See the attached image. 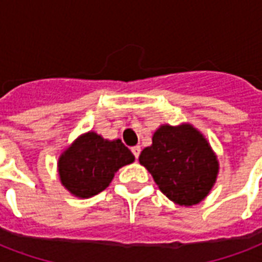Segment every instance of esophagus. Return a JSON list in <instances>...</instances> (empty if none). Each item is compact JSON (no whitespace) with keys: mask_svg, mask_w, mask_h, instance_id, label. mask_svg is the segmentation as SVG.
Segmentation results:
<instances>
[{"mask_svg":"<svg viewBox=\"0 0 262 262\" xmlns=\"http://www.w3.org/2000/svg\"><path fill=\"white\" fill-rule=\"evenodd\" d=\"M132 152H133V155H135V158L137 159L140 156V152H141V147H140V145H136V147L132 148Z\"/></svg>","mask_w":262,"mask_h":262,"instance_id":"obj_1","label":"esophagus"}]
</instances>
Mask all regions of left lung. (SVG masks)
I'll use <instances>...</instances> for the list:
<instances>
[{"label": "left lung", "mask_w": 262, "mask_h": 262, "mask_svg": "<svg viewBox=\"0 0 262 262\" xmlns=\"http://www.w3.org/2000/svg\"><path fill=\"white\" fill-rule=\"evenodd\" d=\"M143 164L166 197L178 205H194L211 191L219 162L207 139L189 123L162 125L151 147L140 154Z\"/></svg>", "instance_id": "obj_1"}]
</instances>
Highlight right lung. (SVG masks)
<instances>
[{"mask_svg": "<svg viewBox=\"0 0 262 262\" xmlns=\"http://www.w3.org/2000/svg\"><path fill=\"white\" fill-rule=\"evenodd\" d=\"M135 162V156L121 140H104L88 132L73 141L59 156L61 183L72 194L88 199L106 189L119 168Z\"/></svg>", "mask_w": 262, "mask_h": 262, "instance_id": "obj_1", "label": "right lung"}]
</instances>
